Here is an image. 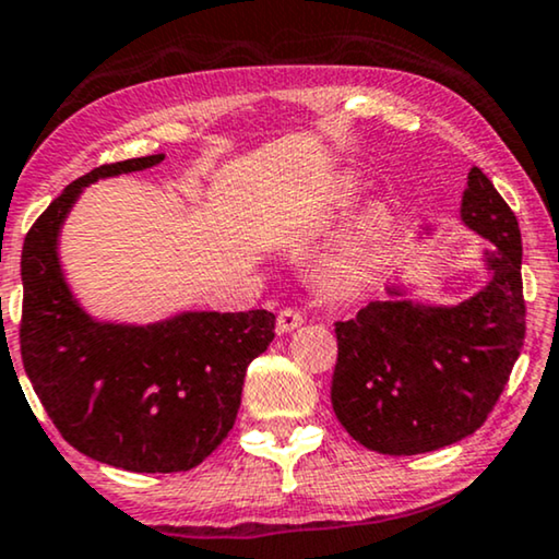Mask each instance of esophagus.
Segmentation results:
<instances>
[{
  "mask_svg": "<svg viewBox=\"0 0 559 559\" xmlns=\"http://www.w3.org/2000/svg\"><path fill=\"white\" fill-rule=\"evenodd\" d=\"M302 312L300 310H293V308H285L277 312V333H293L295 328L302 325Z\"/></svg>",
  "mask_w": 559,
  "mask_h": 559,
  "instance_id": "1",
  "label": "esophagus"
}]
</instances>
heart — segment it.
Here are the masks:
<instances>
[{"instance_id": "heart-1", "label": "heart", "mask_w": 559, "mask_h": 559, "mask_svg": "<svg viewBox=\"0 0 559 559\" xmlns=\"http://www.w3.org/2000/svg\"><path fill=\"white\" fill-rule=\"evenodd\" d=\"M377 224H379L377 216H369L364 221V226H361L364 239H369V236L373 234V228H377ZM354 280H356V259H354V254L335 259V262L328 266V272H325L328 287L335 289V293H346V289H350V285H354Z\"/></svg>"}]
</instances>
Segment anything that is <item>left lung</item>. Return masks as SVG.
Wrapping results in <instances>:
<instances>
[{
    "label": "left lung",
    "instance_id": "obj_1",
    "mask_svg": "<svg viewBox=\"0 0 559 559\" xmlns=\"http://www.w3.org/2000/svg\"><path fill=\"white\" fill-rule=\"evenodd\" d=\"M461 221L493 243L484 289L457 305H430L389 285V300L335 323L333 412L350 438L377 453H430L476 432L524 346L522 234L478 167L468 173Z\"/></svg>",
    "mask_w": 559,
    "mask_h": 559
}]
</instances>
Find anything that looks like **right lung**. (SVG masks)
<instances>
[{
	"label": "right lung",
	"instance_id": "obj_1",
	"mask_svg": "<svg viewBox=\"0 0 559 559\" xmlns=\"http://www.w3.org/2000/svg\"><path fill=\"white\" fill-rule=\"evenodd\" d=\"M163 159H124L73 180L22 247L20 348L35 394L79 453L132 473L203 463L231 432L247 366L274 338L266 310H188L129 325L91 318L75 300L58 257L73 203L91 182Z\"/></svg>",
	"mask_w": 559,
	"mask_h": 559
}]
</instances>
